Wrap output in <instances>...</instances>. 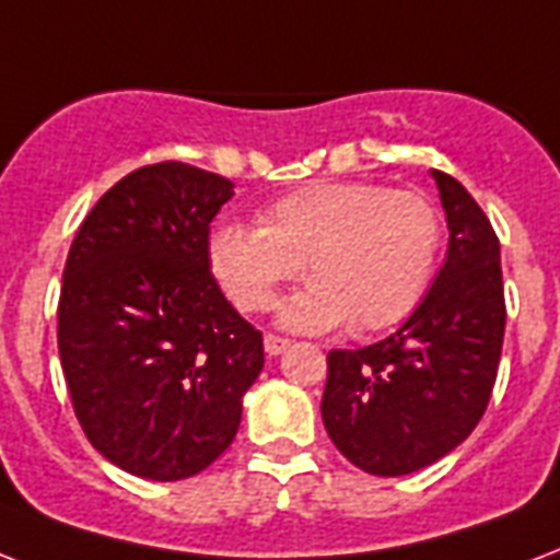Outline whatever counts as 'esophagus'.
I'll return each mask as SVG.
<instances>
[{
  "label": "esophagus",
  "instance_id": "1",
  "mask_svg": "<svg viewBox=\"0 0 560 560\" xmlns=\"http://www.w3.org/2000/svg\"><path fill=\"white\" fill-rule=\"evenodd\" d=\"M288 347H290V340H284V337L279 335L264 337V349H267V355H281Z\"/></svg>",
  "mask_w": 560,
  "mask_h": 560
}]
</instances>
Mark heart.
<instances>
[{
	"label": "heart",
	"mask_w": 560,
	"mask_h": 560,
	"mask_svg": "<svg viewBox=\"0 0 560 560\" xmlns=\"http://www.w3.org/2000/svg\"><path fill=\"white\" fill-rule=\"evenodd\" d=\"M443 223L425 196L370 182H319L281 196L261 225L223 223L208 243L211 270L246 314H264L302 272L311 288L281 308L296 331L402 323L438 267Z\"/></svg>",
	"instance_id": "heart-1"
}]
</instances>
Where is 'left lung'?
I'll return each mask as SVG.
<instances>
[{
	"label": "left lung",
	"instance_id": "obj_1",
	"mask_svg": "<svg viewBox=\"0 0 560 560\" xmlns=\"http://www.w3.org/2000/svg\"><path fill=\"white\" fill-rule=\"evenodd\" d=\"M432 176L450 225L432 290L390 337L326 358V432L343 458L373 476H408L467 441L502 355L499 237L467 187L441 170Z\"/></svg>",
	"mask_w": 560,
	"mask_h": 560
}]
</instances>
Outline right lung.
Here are the masks:
<instances>
[{
	"label": "right lung",
	"instance_id": "1",
	"mask_svg": "<svg viewBox=\"0 0 560 560\" xmlns=\"http://www.w3.org/2000/svg\"><path fill=\"white\" fill-rule=\"evenodd\" d=\"M229 178L140 166L84 217L63 267L58 352L72 408L102 458L152 481L190 479L232 446L261 331L211 272Z\"/></svg>",
	"mask_w": 560,
	"mask_h": 560
}]
</instances>
